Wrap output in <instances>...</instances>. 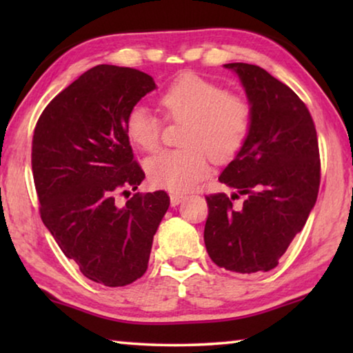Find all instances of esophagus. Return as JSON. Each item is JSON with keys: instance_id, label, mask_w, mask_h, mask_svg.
<instances>
[{"instance_id": "34e87169", "label": "esophagus", "mask_w": 353, "mask_h": 353, "mask_svg": "<svg viewBox=\"0 0 353 353\" xmlns=\"http://www.w3.org/2000/svg\"><path fill=\"white\" fill-rule=\"evenodd\" d=\"M183 199H185V194H182V193H171L170 194L171 205H179Z\"/></svg>"}]
</instances>
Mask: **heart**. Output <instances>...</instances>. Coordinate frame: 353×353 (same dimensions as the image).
Masks as SVG:
<instances>
[{"instance_id": "b5f03b06", "label": "heart", "mask_w": 353, "mask_h": 353, "mask_svg": "<svg viewBox=\"0 0 353 353\" xmlns=\"http://www.w3.org/2000/svg\"><path fill=\"white\" fill-rule=\"evenodd\" d=\"M159 104L168 121L183 123L181 143L185 146L148 159L146 171L155 187L191 188L208 176L212 157L216 162L230 160L249 137V101L194 73L181 74L166 85L159 94ZM124 126L129 140L141 151L152 152L159 148L163 121L146 107L134 105Z\"/></svg>"}]
</instances>
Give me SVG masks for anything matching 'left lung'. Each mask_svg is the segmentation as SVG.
Instances as JSON below:
<instances>
[{"mask_svg": "<svg viewBox=\"0 0 353 353\" xmlns=\"http://www.w3.org/2000/svg\"><path fill=\"white\" fill-rule=\"evenodd\" d=\"M246 88L252 124L219 182L238 190L205 196L204 241L227 271H271L305 225L318 198L321 159L312 113L288 85L250 63H227ZM247 196L241 206L233 201Z\"/></svg>", "mask_w": 353, "mask_h": 353, "instance_id": "1", "label": "left lung"}]
</instances>
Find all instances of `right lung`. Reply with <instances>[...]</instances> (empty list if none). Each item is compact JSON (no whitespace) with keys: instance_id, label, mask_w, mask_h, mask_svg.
I'll return each instance as SVG.
<instances>
[{"instance_id":"add662e5","label":"right lung","mask_w":353,"mask_h":353,"mask_svg":"<svg viewBox=\"0 0 353 353\" xmlns=\"http://www.w3.org/2000/svg\"><path fill=\"white\" fill-rule=\"evenodd\" d=\"M154 88L143 71L98 65L59 93L34 129L40 218L65 256L105 286L129 285L146 272L152 238L170 207L163 190L117 202L145 179L124 123Z\"/></svg>"}]
</instances>
